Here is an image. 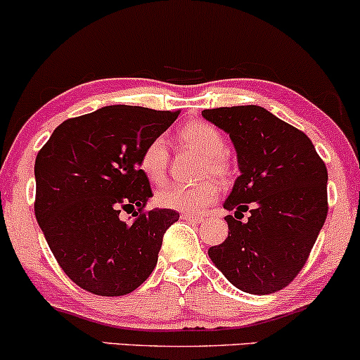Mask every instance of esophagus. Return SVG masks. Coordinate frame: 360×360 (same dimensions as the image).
<instances>
[{
  "instance_id": "esophagus-1",
  "label": "esophagus",
  "mask_w": 360,
  "mask_h": 360,
  "mask_svg": "<svg viewBox=\"0 0 360 360\" xmlns=\"http://www.w3.org/2000/svg\"><path fill=\"white\" fill-rule=\"evenodd\" d=\"M181 219L188 220V222H195V224L203 222V215H200V213H181Z\"/></svg>"
}]
</instances>
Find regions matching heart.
Listing matches in <instances>:
<instances>
[{"label": "heart", "mask_w": 360, "mask_h": 360, "mask_svg": "<svg viewBox=\"0 0 360 360\" xmlns=\"http://www.w3.org/2000/svg\"><path fill=\"white\" fill-rule=\"evenodd\" d=\"M177 138L183 143L198 150L205 155L201 165V176H212L225 179L231 174V162L225 153V138L217 126L207 121H191L177 131ZM138 169L150 183H164L169 167L167 141L162 136H155L145 143L138 153ZM219 186L213 179H205L198 184H167L159 189L155 201L162 208L183 212H200L213 203L219 196Z\"/></svg>", "instance_id": "b5f03b06"}]
</instances>
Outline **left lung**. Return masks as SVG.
<instances>
[{
	"label": "left lung",
	"mask_w": 360,
	"mask_h": 360,
	"mask_svg": "<svg viewBox=\"0 0 360 360\" xmlns=\"http://www.w3.org/2000/svg\"><path fill=\"white\" fill-rule=\"evenodd\" d=\"M229 133L240 176L224 208L229 236L208 250L229 282L256 295L287 287L313 250L328 213V171L306 133L259 105L201 110ZM244 211L250 217L240 221Z\"/></svg>",
	"instance_id": "obj_1"
}]
</instances>
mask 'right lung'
I'll list each match as a JSON object with an SVG mask.
<instances>
[{
    "label": "right lung",
    "instance_id": "1",
    "mask_svg": "<svg viewBox=\"0 0 360 360\" xmlns=\"http://www.w3.org/2000/svg\"><path fill=\"white\" fill-rule=\"evenodd\" d=\"M179 110L108 105L70 117L35 157V219L54 258L86 292L129 294L155 268L164 234L179 213L145 210L152 196L138 153ZM121 211L134 212L122 223Z\"/></svg>",
    "mask_w": 360,
    "mask_h": 360
}]
</instances>
